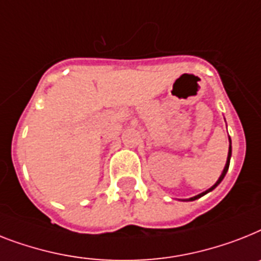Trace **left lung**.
<instances>
[{
	"label": "left lung",
	"mask_w": 261,
	"mask_h": 261,
	"mask_svg": "<svg viewBox=\"0 0 261 261\" xmlns=\"http://www.w3.org/2000/svg\"><path fill=\"white\" fill-rule=\"evenodd\" d=\"M232 142H230V138H229V151H228V158H226V164H225V167H224V170H222V173H221V175H220V178L217 179V182H216L215 185L212 186L211 189H207V190H205V192H202V193H200V194H197V196H194V197H192V198H189V200H185V201H194V200H197V198H200V197H202V196H205V194H206V193H209V192H212V190L215 189L216 186L219 185L220 182L222 181V179H224V177H225V174H226V171H228V169H229V162H230V155H232Z\"/></svg>",
	"instance_id": "1"
}]
</instances>
